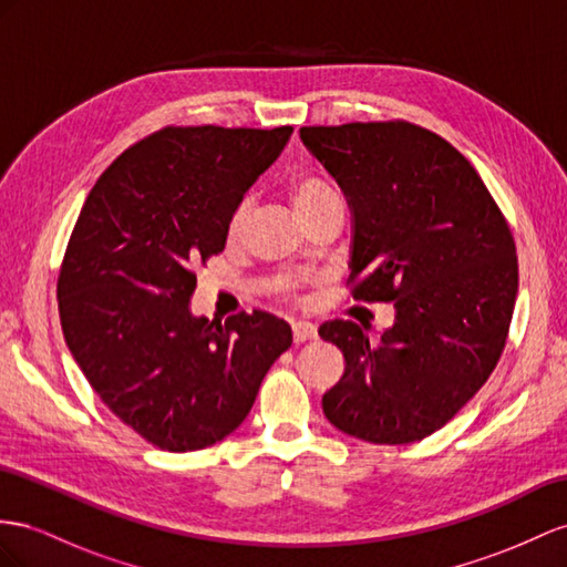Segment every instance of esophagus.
<instances>
[{"label":"esophagus","mask_w":567,"mask_h":567,"mask_svg":"<svg viewBox=\"0 0 567 567\" xmlns=\"http://www.w3.org/2000/svg\"><path fill=\"white\" fill-rule=\"evenodd\" d=\"M292 336H295V342L301 344L307 340H316L318 338V330L313 323H307V321H299L292 326Z\"/></svg>","instance_id":"34e87169"}]
</instances>
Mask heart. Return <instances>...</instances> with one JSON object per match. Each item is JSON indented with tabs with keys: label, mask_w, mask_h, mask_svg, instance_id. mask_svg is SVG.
Returning a JSON list of instances; mask_svg holds the SVG:
<instances>
[{
	"label": "heart",
	"mask_w": 567,
	"mask_h": 567,
	"mask_svg": "<svg viewBox=\"0 0 567 567\" xmlns=\"http://www.w3.org/2000/svg\"><path fill=\"white\" fill-rule=\"evenodd\" d=\"M292 200H295V208L303 217V215H309V213L318 210L321 206H326V203L340 200V194H338V188L332 186L330 182L309 177V179H301V182H297L292 186ZM249 210H251V200L246 198L235 208V213H231L229 227H227L229 239H237L241 235L246 220H249ZM295 287H297L295 278H278V280H275V289H280L282 295H292Z\"/></svg>",
	"instance_id": "1"
}]
</instances>
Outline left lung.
I'll list each match as a JSON object with an SVG mask.
<instances>
[{
    "label": "left lung",
    "mask_w": 567,
    "mask_h": 567,
    "mask_svg": "<svg viewBox=\"0 0 567 567\" xmlns=\"http://www.w3.org/2000/svg\"><path fill=\"white\" fill-rule=\"evenodd\" d=\"M352 210L357 301H393L379 342L354 321L318 336L344 354L323 395L328 422L379 445L422 441L482 388L517 297L513 231L470 159L410 122L301 126Z\"/></svg>",
    "instance_id": "obj_1"
}]
</instances>
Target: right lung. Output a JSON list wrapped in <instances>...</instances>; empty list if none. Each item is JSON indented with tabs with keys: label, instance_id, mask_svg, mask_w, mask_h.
<instances>
[{
	"label": "right lung",
	"instance_id": "right-lung-1",
	"mask_svg": "<svg viewBox=\"0 0 567 567\" xmlns=\"http://www.w3.org/2000/svg\"><path fill=\"white\" fill-rule=\"evenodd\" d=\"M292 126H165L124 151L85 198L56 299L69 352L141 439L169 453L215 445L251 412L292 344L282 318L194 316L196 264L225 249L229 217Z\"/></svg>",
	"mask_w": 567,
	"mask_h": 567
}]
</instances>
